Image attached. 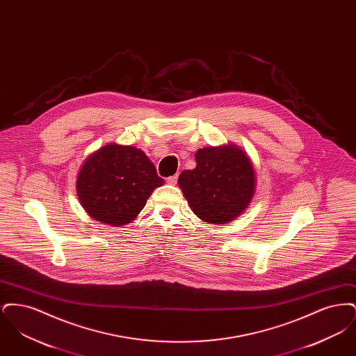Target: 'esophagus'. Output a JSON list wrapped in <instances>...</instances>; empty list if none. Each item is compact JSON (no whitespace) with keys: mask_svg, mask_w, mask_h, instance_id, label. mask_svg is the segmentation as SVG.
<instances>
[{"mask_svg":"<svg viewBox=\"0 0 356 356\" xmlns=\"http://www.w3.org/2000/svg\"><path fill=\"white\" fill-rule=\"evenodd\" d=\"M167 183L170 184V186H175L176 183H177V175H175V176H170L167 179Z\"/></svg>","mask_w":356,"mask_h":356,"instance_id":"obj_1","label":"esophagus"}]
</instances>
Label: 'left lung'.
Returning a JSON list of instances; mask_svg holds the SVG:
<instances>
[{"instance_id":"obj_1","label":"left lung","mask_w":356,"mask_h":356,"mask_svg":"<svg viewBox=\"0 0 356 356\" xmlns=\"http://www.w3.org/2000/svg\"><path fill=\"white\" fill-rule=\"evenodd\" d=\"M195 160L196 168L183 170L177 181L193 213L211 224H225L244 213L256 192L250 156L228 143L199 149Z\"/></svg>"}]
</instances>
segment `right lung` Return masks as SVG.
Instances as JSON below:
<instances>
[{
    "instance_id": "right-lung-1",
    "label": "right lung",
    "mask_w": 356,
    "mask_h": 356,
    "mask_svg": "<svg viewBox=\"0 0 356 356\" xmlns=\"http://www.w3.org/2000/svg\"><path fill=\"white\" fill-rule=\"evenodd\" d=\"M164 184L148 156L132 145L109 143L81 164L76 191L85 212L112 227L132 222L153 191Z\"/></svg>"
}]
</instances>
